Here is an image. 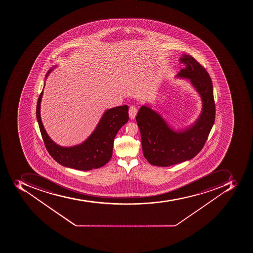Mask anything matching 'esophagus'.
<instances>
[{
  "instance_id": "obj_1",
  "label": "esophagus",
  "mask_w": 253,
  "mask_h": 253,
  "mask_svg": "<svg viewBox=\"0 0 253 253\" xmlns=\"http://www.w3.org/2000/svg\"><path fill=\"white\" fill-rule=\"evenodd\" d=\"M137 109L135 106H130L129 108V116L131 120H133L137 115Z\"/></svg>"
}]
</instances>
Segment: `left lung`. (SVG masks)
Segmentation results:
<instances>
[{
    "instance_id": "8db88e82",
    "label": "left lung",
    "mask_w": 253,
    "mask_h": 253,
    "mask_svg": "<svg viewBox=\"0 0 253 253\" xmlns=\"http://www.w3.org/2000/svg\"><path fill=\"white\" fill-rule=\"evenodd\" d=\"M179 60L185 68L176 77L189 80L201 96L203 110L197 121L189 127L175 131L147 106H141L136 116L144 157L151 165L161 167L181 163L197 155L214 124L213 84L209 74L191 56L183 54Z\"/></svg>"
}]
</instances>
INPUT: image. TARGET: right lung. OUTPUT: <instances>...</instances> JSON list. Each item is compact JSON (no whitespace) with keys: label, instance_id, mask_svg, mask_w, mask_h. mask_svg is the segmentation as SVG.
<instances>
[{"label":"right lung","instance_id":"obj_1","mask_svg":"<svg viewBox=\"0 0 253 253\" xmlns=\"http://www.w3.org/2000/svg\"><path fill=\"white\" fill-rule=\"evenodd\" d=\"M52 69L46 75L50 74ZM43 89L39 96L36 117L44 144L48 153L60 165L82 171L99 169L108 163L112 157L114 139L120 128L129 120L128 106H119L104 112L92 134L80 145L62 147L50 139L44 129L40 117V103Z\"/></svg>","mask_w":253,"mask_h":253}]
</instances>
